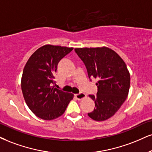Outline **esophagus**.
Returning a JSON list of instances; mask_svg holds the SVG:
<instances>
[{
	"mask_svg": "<svg viewBox=\"0 0 152 152\" xmlns=\"http://www.w3.org/2000/svg\"><path fill=\"white\" fill-rule=\"evenodd\" d=\"M86 94L84 93H80V94H75V97L77 98V99H78V100H82V99L86 98Z\"/></svg>",
	"mask_w": 152,
	"mask_h": 152,
	"instance_id": "34e87169",
	"label": "esophagus"
}]
</instances>
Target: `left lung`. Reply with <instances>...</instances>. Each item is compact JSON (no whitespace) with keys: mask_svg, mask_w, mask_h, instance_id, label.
Here are the masks:
<instances>
[{"mask_svg":"<svg viewBox=\"0 0 152 152\" xmlns=\"http://www.w3.org/2000/svg\"><path fill=\"white\" fill-rule=\"evenodd\" d=\"M75 50L85 63L89 78L98 80L96 96L89 95L95 108L88 115L96 121H106L119 110L128 96L130 87L128 67L118 54L106 46Z\"/></svg>","mask_w":152,"mask_h":152,"instance_id":"obj_1","label":"left lung"}]
</instances>
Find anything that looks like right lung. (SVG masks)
I'll return each instance as SVG.
<instances>
[{"label":"right lung","mask_w":152,"mask_h":152,"mask_svg":"<svg viewBox=\"0 0 152 152\" xmlns=\"http://www.w3.org/2000/svg\"><path fill=\"white\" fill-rule=\"evenodd\" d=\"M72 47L46 44L39 48L26 63L22 72L21 88L27 106L37 117L51 121L64 113L74 97L54 87L58 62Z\"/></svg>","instance_id":"obj_1"}]
</instances>
